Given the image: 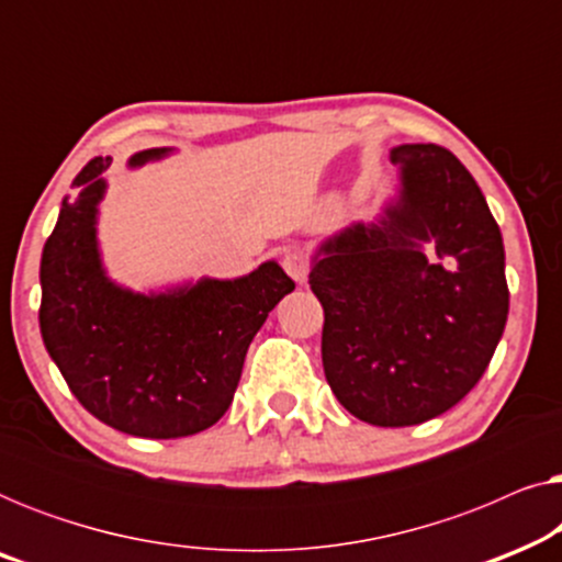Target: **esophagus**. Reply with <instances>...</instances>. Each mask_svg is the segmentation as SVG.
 Returning <instances> with one entry per match:
<instances>
[{
  "label": "esophagus",
  "mask_w": 562,
  "mask_h": 562,
  "mask_svg": "<svg viewBox=\"0 0 562 562\" xmlns=\"http://www.w3.org/2000/svg\"><path fill=\"white\" fill-rule=\"evenodd\" d=\"M281 263H283V271H286L296 283L306 281V273H310V263H306V258L302 256V252H299V250L283 252Z\"/></svg>",
  "instance_id": "esophagus-1"
}]
</instances>
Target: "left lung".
Returning a JSON list of instances; mask_svg holds the SVG:
<instances>
[{
    "label": "left lung",
    "mask_w": 562,
    "mask_h": 562,
    "mask_svg": "<svg viewBox=\"0 0 562 562\" xmlns=\"http://www.w3.org/2000/svg\"><path fill=\"white\" fill-rule=\"evenodd\" d=\"M396 196L312 258L322 366L352 417L409 427L481 381L509 314L504 240L479 183L432 143L391 150Z\"/></svg>",
    "instance_id": "8db88e82"
}]
</instances>
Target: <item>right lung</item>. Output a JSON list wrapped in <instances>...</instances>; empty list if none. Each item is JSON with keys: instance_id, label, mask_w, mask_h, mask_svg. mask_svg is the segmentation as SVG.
<instances>
[{"instance_id": "1", "label": "right lung", "mask_w": 562, "mask_h": 562, "mask_svg": "<svg viewBox=\"0 0 562 562\" xmlns=\"http://www.w3.org/2000/svg\"><path fill=\"white\" fill-rule=\"evenodd\" d=\"M135 153L130 168L168 156ZM112 158L74 179L41 260V335L71 394L125 435L173 440L212 427L233 404L245 352L268 312L294 291L276 260L240 279L133 291L106 276L97 220Z\"/></svg>"}]
</instances>
